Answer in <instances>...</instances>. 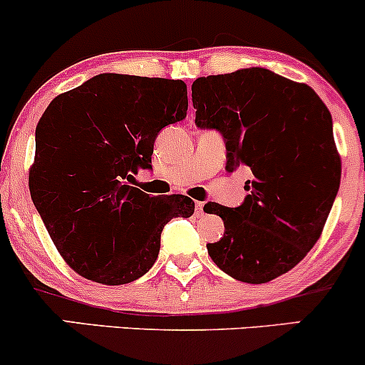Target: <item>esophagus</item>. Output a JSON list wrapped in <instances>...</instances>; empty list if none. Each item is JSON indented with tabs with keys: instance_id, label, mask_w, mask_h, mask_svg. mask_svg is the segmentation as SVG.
<instances>
[{
	"instance_id": "obj_1",
	"label": "esophagus",
	"mask_w": 365,
	"mask_h": 365,
	"mask_svg": "<svg viewBox=\"0 0 365 365\" xmlns=\"http://www.w3.org/2000/svg\"><path fill=\"white\" fill-rule=\"evenodd\" d=\"M195 209H197V215H199V216L204 215V202H202V200H197Z\"/></svg>"
}]
</instances>
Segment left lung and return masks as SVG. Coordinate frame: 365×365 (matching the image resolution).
Segmentation results:
<instances>
[{
  "instance_id": "obj_1",
  "label": "left lung",
  "mask_w": 365,
  "mask_h": 365,
  "mask_svg": "<svg viewBox=\"0 0 365 365\" xmlns=\"http://www.w3.org/2000/svg\"><path fill=\"white\" fill-rule=\"evenodd\" d=\"M192 103L197 127L225 139L226 170L252 173L240 206H204L225 223L207 252L238 282H271L319 240L338 194L331 113L307 83L259 66L197 78Z\"/></svg>"
}]
</instances>
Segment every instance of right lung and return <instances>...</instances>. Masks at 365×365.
Returning a JSON list of instances; mask_svg holds the SVG:
<instances>
[{
	"label": "right lung",
	"mask_w": 365,
	"mask_h": 365,
	"mask_svg": "<svg viewBox=\"0 0 365 365\" xmlns=\"http://www.w3.org/2000/svg\"><path fill=\"white\" fill-rule=\"evenodd\" d=\"M182 81L101 73L54 98L36 128L32 202L58 252L83 278L125 284L156 262L161 232L194 215L185 195L130 185L153 170L154 140L187 116Z\"/></svg>",
	"instance_id": "obj_1"
}]
</instances>
